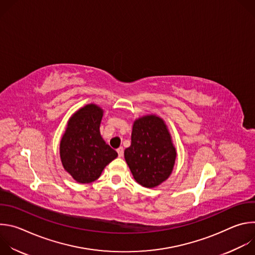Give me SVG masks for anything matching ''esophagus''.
<instances>
[{
  "instance_id": "obj_1",
  "label": "esophagus",
  "mask_w": 255,
  "mask_h": 255,
  "mask_svg": "<svg viewBox=\"0 0 255 255\" xmlns=\"http://www.w3.org/2000/svg\"><path fill=\"white\" fill-rule=\"evenodd\" d=\"M117 152H118L119 157H122V156H123V153H124V149H123V147H119V148L117 149Z\"/></svg>"
}]
</instances>
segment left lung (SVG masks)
<instances>
[{
    "mask_svg": "<svg viewBox=\"0 0 255 255\" xmlns=\"http://www.w3.org/2000/svg\"><path fill=\"white\" fill-rule=\"evenodd\" d=\"M124 157L134 179L142 187L152 189L166 180L175 163L176 149L163 119L154 114L137 118Z\"/></svg>",
    "mask_w": 255,
    "mask_h": 255,
    "instance_id": "left-lung-1",
    "label": "left lung"
}]
</instances>
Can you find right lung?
Segmentation results:
<instances>
[{"instance_id": "add662e5", "label": "right lung", "mask_w": 255, "mask_h": 255, "mask_svg": "<svg viewBox=\"0 0 255 255\" xmlns=\"http://www.w3.org/2000/svg\"><path fill=\"white\" fill-rule=\"evenodd\" d=\"M104 110L88 104L71 115L61 137L59 155L64 170L80 184L98 179L118 153L102 138L100 125Z\"/></svg>"}]
</instances>
